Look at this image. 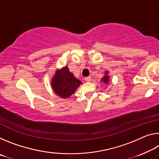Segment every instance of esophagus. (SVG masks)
Segmentation results:
<instances>
[{
  "label": "esophagus",
  "instance_id": "34e87169",
  "mask_svg": "<svg viewBox=\"0 0 159 159\" xmlns=\"http://www.w3.org/2000/svg\"><path fill=\"white\" fill-rule=\"evenodd\" d=\"M85 80L86 82H90L91 81V77L90 76H88L85 79Z\"/></svg>",
  "mask_w": 159,
  "mask_h": 159
}]
</instances>
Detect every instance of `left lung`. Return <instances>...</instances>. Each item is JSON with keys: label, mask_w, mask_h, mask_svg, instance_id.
<instances>
[{"label": "left lung", "mask_w": 159, "mask_h": 159, "mask_svg": "<svg viewBox=\"0 0 159 159\" xmlns=\"http://www.w3.org/2000/svg\"><path fill=\"white\" fill-rule=\"evenodd\" d=\"M108 74H109V72L107 71H105L104 76L102 77V79H101V81L103 83H104L105 85H107L109 83V81H111V80H110V77Z\"/></svg>", "instance_id": "left-lung-1"}]
</instances>
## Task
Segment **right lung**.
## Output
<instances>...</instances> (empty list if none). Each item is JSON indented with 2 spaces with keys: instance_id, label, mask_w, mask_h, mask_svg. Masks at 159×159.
Wrapping results in <instances>:
<instances>
[{
  "instance_id": "1",
  "label": "right lung",
  "mask_w": 159,
  "mask_h": 159,
  "mask_svg": "<svg viewBox=\"0 0 159 159\" xmlns=\"http://www.w3.org/2000/svg\"><path fill=\"white\" fill-rule=\"evenodd\" d=\"M82 82L69 71L67 66L56 70L51 79V86L55 93L61 98H69L74 93Z\"/></svg>"
}]
</instances>
